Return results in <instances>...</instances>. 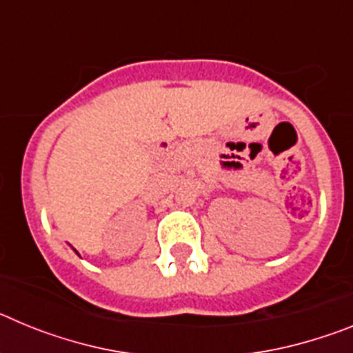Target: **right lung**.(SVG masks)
<instances>
[{
	"label": "right lung",
	"instance_id": "1",
	"mask_svg": "<svg viewBox=\"0 0 353 353\" xmlns=\"http://www.w3.org/2000/svg\"><path fill=\"white\" fill-rule=\"evenodd\" d=\"M74 251H76V249H74ZM76 252H77V251H76Z\"/></svg>",
	"mask_w": 353,
	"mask_h": 353
}]
</instances>
